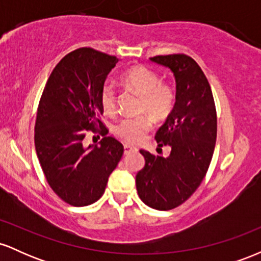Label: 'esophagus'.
<instances>
[{
    "label": "esophagus",
    "instance_id": "34e87169",
    "mask_svg": "<svg viewBox=\"0 0 261 261\" xmlns=\"http://www.w3.org/2000/svg\"><path fill=\"white\" fill-rule=\"evenodd\" d=\"M136 151H137V147H134V146H130V145H124L125 154H128L131 153V152H136Z\"/></svg>",
    "mask_w": 261,
    "mask_h": 261
}]
</instances>
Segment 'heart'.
Masks as SVG:
<instances>
[{
	"mask_svg": "<svg viewBox=\"0 0 261 261\" xmlns=\"http://www.w3.org/2000/svg\"><path fill=\"white\" fill-rule=\"evenodd\" d=\"M124 83L142 97L141 113H147L154 120H164L172 113L175 103V93L166 83H162L158 74L145 66H135L125 72ZM100 104L103 110L113 114L116 108V92L110 83H106L100 92ZM152 126L148 115L125 118L116 125L115 133L125 142L136 143L145 137Z\"/></svg>",
	"mask_w": 261,
	"mask_h": 261,
	"instance_id": "obj_1",
	"label": "heart"
}]
</instances>
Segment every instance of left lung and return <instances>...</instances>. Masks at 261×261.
I'll return each mask as SVG.
<instances>
[{"mask_svg": "<svg viewBox=\"0 0 261 261\" xmlns=\"http://www.w3.org/2000/svg\"><path fill=\"white\" fill-rule=\"evenodd\" d=\"M149 60L168 67L175 79L174 108L155 134L158 147L170 146V154L141 149L145 167L136 175V189L146 205L166 211L187 201L205 178L216 145L217 115L211 87L195 60L184 54Z\"/></svg>", "mask_w": 261, "mask_h": 261, "instance_id": "obj_1", "label": "left lung"}]
</instances>
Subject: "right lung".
Wrapping results in <instances>:
<instances>
[{
  "mask_svg": "<svg viewBox=\"0 0 261 261\" xmlns=\"http://www.w3.org/2000/svg\"><path fill=\"white\" fill-rule=\"evenodd\" d=\"M118 61L91 47L74 50L54 68L40 98L35 151L50 188L72 206L100 199L124 153L99 119L101 88ZM88 132L103 136L99 146L84 145Z\"/></svg>",
  "mask_w": 261,
  "mask_h": 261,
  "instance_id": "obj_1",
  "label": "right lung"
}]
</instances>
